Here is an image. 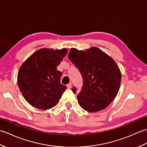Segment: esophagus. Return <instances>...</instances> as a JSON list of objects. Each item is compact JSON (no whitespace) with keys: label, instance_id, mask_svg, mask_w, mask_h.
Listing matches in <instances>:
<instances>
[{"label":"esophagus","instance_id":"34e87169","mask_svg":"<svg viewBox=\"0 0 147 147\" xmlns=\"http://www.w3.org/2000/svg\"><path fill=\"white\" fill-rule=\"evenodd\" d=\"M71 86H72V83H69L67 85V88H71Z\"/></svg>","mask_w":147,"mask_h":147}]
</instances>
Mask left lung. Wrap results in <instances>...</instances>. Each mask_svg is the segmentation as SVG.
I'll list each match as a JSON object with an SVG mask.
<instances>
[{
  "label": "left lung",
  "mask_w": 147,
  "mask_h": 147,
  "mask_svg": "<svg viewBox=\"0 0 147 147\" xmlns=\"http://www.w3.org/2000/svg\"><path fill=\"white\" fill-rule=\"evenodd\" d=\"M68 57L82 76L83 85L77 95L80 105L90 112L107 107L116 96L121 82L115 61L95 47L85 51L72 48ZM71 90L76 93L75 87Z\"/></svg>",
  "instance_id": "8db88e82"
}]
</instances>
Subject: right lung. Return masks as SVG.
Returning <instances> with one entry per match:
<instances>
[{
	"instance_id": "add662e5",
	"label": "right lung",
	"mask_w": 147,
	"mask_h": 147,
	"mask_svg": "<svg viewBox=\"0 0 147 147\" xmlns=\"http://www.w3.org/2000/svg\"><path fill=\"white\" fill-rule=\"evenodd\" d=\"M67 50L41 49L24 61L18 74V85L26 100L42 110L57 104L67 87L61 83L57 65Z\"/></svg>"
}]
</instances>
